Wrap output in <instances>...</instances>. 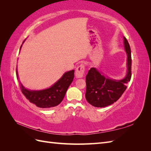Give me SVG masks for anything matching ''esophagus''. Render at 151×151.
Wrapping results in <instances>:
<instances>
[{
    "label": "esophagus",
    "mask_w": 151,
    "mask_h": 151,
    "mask_svg": "<svg viewBox=\"0 0 151 151\" xmlns=\"http://www.w3.org/2000/svg\"><path fill=\"white\" fill-rule=\"evenodd\" d=\"M85 73V66L84 64H81L77 67L75 70V75L76 78H82L84 75Z\"/></svg>",
    "instance_id": "1"
}]
</instances>
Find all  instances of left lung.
<instances>
[{
	"label": "left lung",
	"mask_w": 151,
	"mask_h": 151,
	"mask_svg": "<svg viewBox=\"0 0 151 151\" xmlns=\"http://www.w3.org/2000/svg\"><path fill=\"white\" fill-rule=\"evenodd\" d=\"M124 47L127 55V71L125 77L115 80L104 76L101 72L92 67L86 77V99L89 104L95 107L103 108L116 102L126 90V84L131 78L132 58L129 43L126 37H123Z\"/></svg>",
	"instance_id": "1"
}]
</instances>
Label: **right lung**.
I'll return each instance as SVG.
<instances>
[{"mask_svg":"<svg viewBox=\"0 0 151 151\" xmlns=\"http://www.w3.org/2000/svg\"><path fill=\"white\" fill-rule=\"evenodd\" d=\"M21 47L22 45L21 48ZM74 71L75 70H72L65 73L55 84L49 88L43 90H29L25 88L20 82L21 91L28 101L37 107L49 108L56 106L63 101L67 89L73 81ZM16 75L19 79L17 68Z\"/></svg>","mask_w":151,"mask_h":151,"instance_id":"1","label":"right lung"}]
</instances>
